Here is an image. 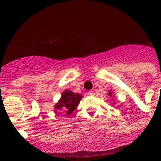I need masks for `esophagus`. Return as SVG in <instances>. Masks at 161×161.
<instances>
[{"label":"esophagus","instance_id":"1","mask_svg":"<svg viewBox=\"0 0 161 161\" xmlns=\"http://www.w3.org/2000/svg\"><path fill=\"white\" fill-rule=\"evenodd\" d=\"M88 95H90V96L95 95V93H94V91H93V90L89 91V92H88Z\"/></svg>","mask_w":161,"mask_h":161}]
</instances>
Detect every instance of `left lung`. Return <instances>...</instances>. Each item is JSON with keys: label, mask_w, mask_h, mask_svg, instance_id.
Masks as SVG:
<instances>
[{"label": "left lung", "mask_w": 161, "mask_h": 161, "mask_svg": "<svg viewBox=\"0 0 161 161\" xmlns=\"http://www.w3.org/2000/svg\"><path fill=\"white\" fill-rule=\"evenodd\" d=\"M108 95H109V96H111V95H112V93H110V92H109V93H108Z\"/></svg>", "instance_id": "left-lung-1"}]
</instances>
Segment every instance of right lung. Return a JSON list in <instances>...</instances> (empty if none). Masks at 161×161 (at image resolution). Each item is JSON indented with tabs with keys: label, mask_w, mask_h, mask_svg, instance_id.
<instances>
[{
	"label": "right lung",
	"mask_w": 161,
	"mask_h": 161,
	"mask_svg": "<svg viewBox=\"0 0 161 161\" xmlns=\"http://www.w3.org/2000/svg\"><path fill=\"white\" fill-rule=\"evenodd\" d=\"M82 96L78 93H74L69 90H65L62 94L61 99L55 105V108L60 111H67L66 114H70L75 110L79 103Z\"/></svg>",
	"instance_id": "obj_1"
}]
</instances>
